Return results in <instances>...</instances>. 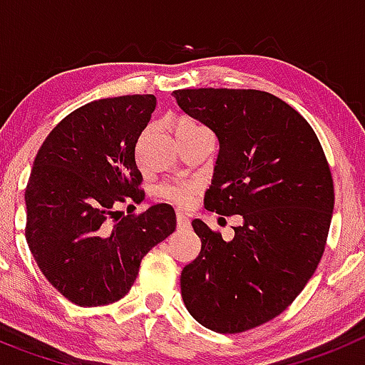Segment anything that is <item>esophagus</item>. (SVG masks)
<instances>
[{
    "mask_svg": "<svg viewBox=\"0 0 365 365\" xmlns=\"http://www.w3.org/2000/svg\"><path fill=\"white\" fill-rule=\"evenodd\" d=\"M177 227H179V228H188L190 227L188 214H185V212H177Z\"/></svg>",
    "mask_w": 365,
    "mask_h": 365,
    "instance_id": "34e87169",
    "label": "esophagus"
}]
</instances>
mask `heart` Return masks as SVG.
Masks as SVG:
<instances>
[{
    "instance_id": "1",
    "label": "heart",
    "mask_w": 365,
    "mask_h": 365,
    "mask_svg": "<svg viewBox=\"0 0 365 365\" xmlns=\"http://www.w3.org/2000/svg\"><path fill=\"white\" fill-rule=\"evenodd\" d=\"M199 128L201 125L195 124L193 120L179 118L177 120V137L186 133V131L199 130ZM155 192H157L160 199L172 202V205L188 206L193 201V197H195V193H197V185L192 182V180H166V182H160Z\"/></svg>"
}]
</instances>
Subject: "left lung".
<instances>
[{
	"label": "left lung",
	"instance_id": "8db88e82",
	"mask_svg": "<svg viewBox=\"0 0 365 365\" xmlns=\"http://www.w3.org/2000/svg\"><path fill=\"white\" fill-rule=\"evenodd\" d=\"M186 115L219 140L205 206L241 215L225 241L201 219V254L180 274L190 314L217 333H243L282 314L324 254L334 208L333 177L309 122L256 89H179Z\"/></svg>",
	"mask_w": 365,
	"mask_h": 365
}]
</instances>
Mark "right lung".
Instances as JSON below:
<instances>
[{
  "label": "right lung",
  "mask_w": 365,
  "mask_h": 365,
  "mask_svg": "<svg viewBox=\"0 0 365 365\" xmlns=\"http://www.w3.org/2000/svg\"><path fill=\"white\" fill-rule=\"evenodd\" d=\"M153 95L96 100L45 138L25 190V237L58 292L80 307L118 302L143 257L175 230L170 205L117 219L113 206L144 199L135 146L155 111Z\"/></svg>",
  "instance_id": "add662e5"
}]
</instances>
